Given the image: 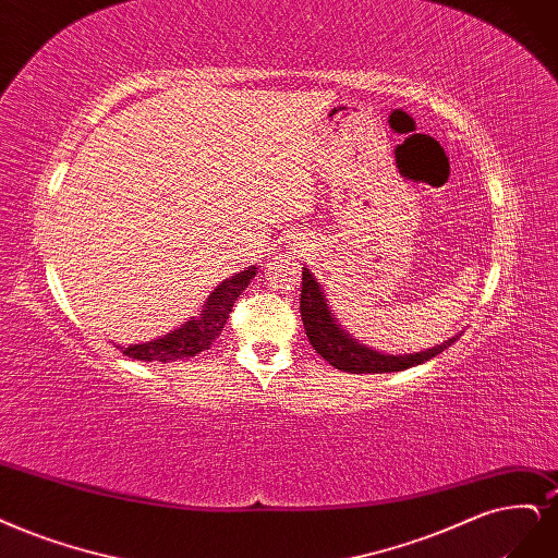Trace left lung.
Segmentation results:
<instances>
[{
    "mask_svg": "<svg viewBox=\"0 0 558 558\" xmlns=\"http://www.w3.org/2000/svg\"><path fill=\"white\" fill-rule=\"evenodd\" d=\"M300 314L306 337L314 345V351L328 360L332 367L351 374H386V372H403L415 364L427 362L444 353L446 349L457 341V337L444 341L440 345H434L429 351H422L415 355H380L372 349H364L355 339L345 335L337 320L330 314V306L325 302V295L320 293L318 281L312 277V272L302 267V293H300Z\"/></svg>",
    "mask_w": 558,
    "mask_h": 558,
    "instance_id": "obj_1",
    "label": "left lung"
}]
</instances>
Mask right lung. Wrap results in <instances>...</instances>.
<instances>
[{
    "label": "right lung",
    "instance_id": "obj_1",
    "mask_svg": "<svg viewBox=\"0 0 558 558\" xmlns=\"http://www.w3.org/2000/svg\"><path fill=\"white\" fill-rule=\"evenodd\" d=\"M252 277H256V267H248V270H242L240 275L226 279L215 288V293L207 298L203 314L198 318L186 320L175 332H168L155 341L133 343L129 349H124V355L145 362H172L182 357H194L201 351L209 349L213 341L221 335L228 314L233 312L235 300L248 286V281H252Z\"/></svg>",
    "mask_w": 558,
    "mask_h": 558
}]
</instances>
